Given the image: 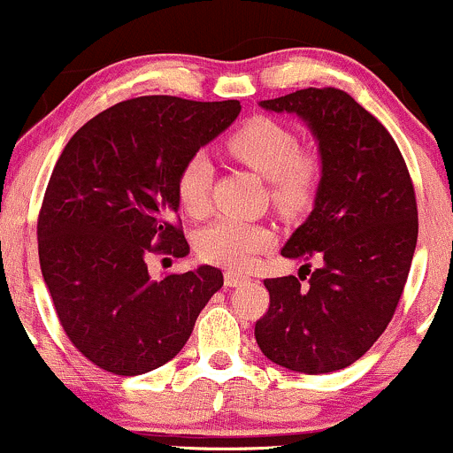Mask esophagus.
<instances>
[{
	"label": "esophagus",
	"instance_id": "1",
	"mask_svg": "<svg viewBox=\"0 0 453 453\" xmlns=\"http://www.w3.org/2000/svg\"><path fill=\"white\" fill-rule=\"evenodd\" d=\"M248 280H250V278L243 276V273H240V272H233V269H226V272H225V284H226V287H240V284L248 282Z\"/></svg>",
	"mask_w": 453,
	"mask_h": 453
}]
</instances>
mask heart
Segmentation results:
<instances>
[{
    "label": "heart",
    "mask_w": 453,
    "mask_h": 453,
    "mask_svg": "<svg viewBox=\"0 0 453 453\" xmlns=\"http://www.w3.org/2000/svg\"><path fill=\"white\" fill-rule=\"evenodd\" d=\"M225 151L233 160L269 181V199L278 213L302 216L312 207L321 184V162L317 154L299 147L297 134L282 121L254 115L226 134ZM213 166L203 154L188 158L177 173L175 192L188 216L201 218L210 207ZM273 242L272 228L240 218H218L195 237L203 261L225 267H246Z\"/></svg>",
    "instance_id": "obj_1"
}]
</instances>
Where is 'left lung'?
I'll return each instance as SVG.
<instances>
[{
	"mask_svg": "<svg viewBox=\"0 0 453 453\" xmlns=\"http://www.w3.org/2000/svg\"><path fill=\"white\" fill-rule=\"evenodd\" d=\"M261 106L299 115L319 143L314 210L282 257H317L321 267L308 287L302 276L267 278L269 310L254 338L273 364L334 372L377 342L403 297L418 243L415 188L389 132L347 91L308 88Z\"/></svg>",
	"mask_w": 453,
	"mask_h": 453,
	"instance_id": "obj_1",
	"label": "left lung"
}]
</instances>
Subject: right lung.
Here are the masks:
<instances>
[{"label": "right lung", "mask_w": 453, "mask_h": 453, "mask_svg": "<svg viewBox=\"0 0 453 453\" xmlns=\"http://www.w3.org/2000/svg\"><path fill=\"white\" fill-rule=\"evenodd\" d=\"M240 111L237 100H124L76 130L50 173L40 269L65 336L106 372L134 377L175 357L225 282L211 265L151 280L145 257L190 250L177 173Z\"/></svg>", "instance_id": "1"}]
</instances>
